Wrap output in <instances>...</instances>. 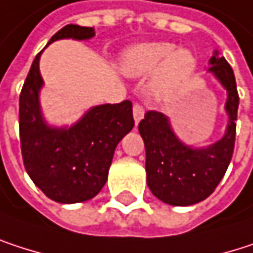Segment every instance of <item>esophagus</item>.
Listing matches in <instances>:
<instances>
[{
    "label": "esophagus",
    "instance_id": "34e87169",
    "mask_svg": "<svg viewBox=\"0 0 253 253\" xmlns=\"http://www.w3.org/2000/svg\"><path fill=\"white\" fill-rule=\"evenodd\" d=\"M132 115H134L135 125H138V122H140V121L143 119V116H144V109H143V106L134 104V107H132Z\"/></svg>",
    "mask_w": 253,
    "mask_h": 253
}]
</instances>
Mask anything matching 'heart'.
Here are the masks:
<instances>
[{
  "mask_svg": "<svg viewBox=\"0 0 253 253\" xmlns=\"http://www.w3.org/2000/svg\"><path fill=\"white\" fill-rule=\"evenodd\" d=\"M197 59L187 48L171 42H143L128 47L121 56V70L131 78L147 76L149 92L158 101L174 98L193 78Z\"/></svg>",
  "mask_w": 253,
  "mask_h": 253,
  "instance_id": "heart-1",
  "label": "heart"
}]
</instances>
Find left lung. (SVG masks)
I'll return each instance as SVG.
<instances>
[{"label":"left lung","mask_w":253,"mask_h":253,"mask_svg":"<svg viewBox=\"0 0 253 253\" xmlns=\"http://www.w3.org/2000/svg\"><path fill=\"white\" fill-rule=\"evenodd\" d=\"M208 64L206 72L227 91V125L219 140L208 146L187 144L175 134L171 119L159 112H147L138 124L146 147L147 186L159 200L172 206H190L211 196L222 180L234 150L239 107L236 78L218 50Z\"/></svg>","instance_id":"1"}]
</instances>
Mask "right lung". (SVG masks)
Returning a JSON list of instances; mask_svg holds the SVG:
<instances>
[{
	"mask_svg": "<svg viewBox=\"0 0 253 253\" xmlns=\"http://www.w3.org/2000/svg\"><path fill=\"white\" fill-rule=\"evenodd\" d=\"M94 28L67 25L47 44L59 40L88 41ZM45 47V48H47ZM35 57L19 100V128L26 172L47 197L59 203L92 199L104 187L119 141L134 128L132 103L92 106L72 125H51L42 112L44 79Z\"/></svg>",
	"mask_w": 253,
	"mask_h": 253,
	"instance_id": "right-lung-1",
	"label": "right lung"
}]
</instances>
